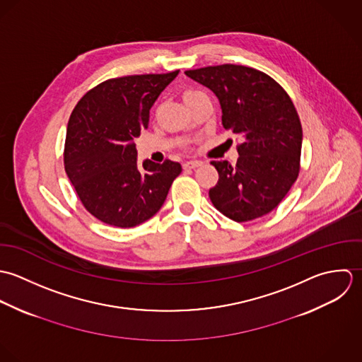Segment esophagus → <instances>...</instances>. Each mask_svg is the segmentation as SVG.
I'll return each instance as SVG.
<instances>
[{"mask_svg": "<svg viewBox=\"0 0 362 362\" xmlns=\"http://www.w3.org/2000/svg\"><path fill=\"white\" fill-rule=\"evenodd\" d=\"M202 165H203L202 160H186V162L183 163V168H185V169H194V168L202 166Z\"/></svg>", "mask_w": 362, "mask_h": 362, "instance_id": "esophagus-1", "label": "esophagus"}]
</instances>
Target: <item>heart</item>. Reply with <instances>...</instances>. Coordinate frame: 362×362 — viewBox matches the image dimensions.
Listing matches in <instances>:
<instances>
[{"mask_svg":"<svg viewBox=\"0 0 362 362\" xmlns=\"http://www.w3.org/2000/svg\"><path fill=\"white\" fill-rule=\"evenodd\" d=\"M199 90H187L186 93H185V99H187L189 96H192V95H194V93H197Z\"/></svg>","mask_w":362,"mask_h":362,"instance_id":"obj_1","label":"heart"}]
</instances>
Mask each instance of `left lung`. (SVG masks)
Listing matches in <instances>:
<instances>
[{"mask_svg":"<svg viewBox=\"0 0 362 362\" xmlns=\"http://www.w3.org/2000/svg\"><path fill=\"white\" fill-rule=\"evenodd\" d=\"M186 75L211 89L222 109V126L243 139L236 165L213 160L219 175L210 189L214 207L236 222L273 211L299 173L302 127L296 109L267 74L222 64Z\"/></svg>","mask_w":362,"mask_h":362,"instance_id":"8db88e82","label":"left lung"}]
</instances>
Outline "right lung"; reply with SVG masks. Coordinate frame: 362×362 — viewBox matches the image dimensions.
Masks as SVG:
<instances>
[{
  "label": "right lung",
  "mask_w": 362,
  "mask_h": 362,
  "mask_svg": "<svg viewBox=\"0 0 362 362\" xmlns=\"http://www.w3.org/2000/svg\"><path fill=\"white\" fill-rule=\"evenodd\" d=\"M177 74L112 78L74 107L64 168L83 207L107 225L133 228L153 217L182 172L180 163L169 159H145L140 168L134 144L148 127L149 109Z\"/></svg>",
  "instance_id": "1"
}]
</instances>
